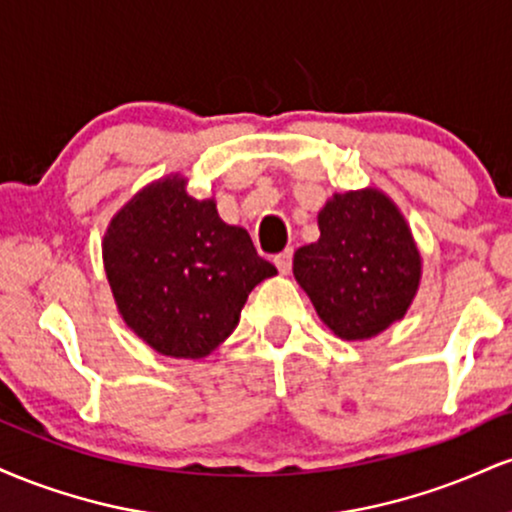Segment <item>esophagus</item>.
Segmentation results:
<instances>
[{
    "label": "esophagus",
    "mask_w": 512,
    "mask_h": 512,
    "mask_svg": "<svg viewBox=\"0 0 512 512\" xmlns=\"http://www.w3.org/2000/svg\"><path fill=\"white\" fill-rule=\"evenodd\" d=\"M291 262H293V248H286L284 252H279V255L274 257L276 269H279L281 274H289L291 272Z\"/></svg>",
    "instance_id": "obj_1"
}]
</instances>
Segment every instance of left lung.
I'll list each match as a JSON object with an SVG mask.
<instances>
[{"mask_svg":"<svg viewBox=\"0 0 512 512\" xmlns=\"http://www.w3.org/2000/svg\"><path fill=\"white\" fill-rule=\"evenodd\" d=\"M320 240L293 255V276L342 339H368L404 317L421 255L395 204L378 190L334 195L317 214Z\"/></svg>","mask_w":512,"mask_h":512,"instance_id":"obj_1","label":"left lung"}]
</instances>
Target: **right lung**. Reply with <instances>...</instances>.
I'll list each match as a JSON object with an SVG mask.
<instances>
[{"instance_id":"add662e5","label":"right lung","mask_w":512,"mask_h":512,"mask_svg":"<svg viewBox=\"0 0 512 512\" xmlns=\"http://www.w3.org/2000/svg\"><path fill=\"white\" fill-rule=\"evenodd\" d=\"M103 262L122 317L163 356L202 358L238 325L248 293L276 274L245 228L170 175L110 221Z\"/></svg>"}]
</instances>
